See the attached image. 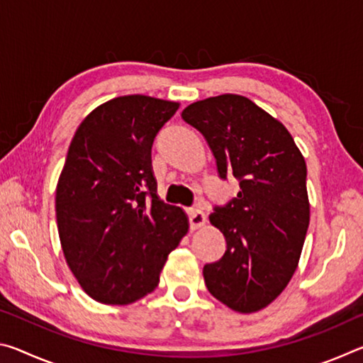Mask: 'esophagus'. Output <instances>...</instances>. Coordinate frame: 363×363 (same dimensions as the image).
<instances>
[{
  "mask_svg": "<svg viewBox=\"0 0 363 363\" xmlns=\"http://www.w3.org/2000/svg\"><path fill=\"white\" fill-rule=\"evenodd\" d=\"M189 223H190V227H192V230L203 227L205 223H206L205 213L201 210H196V208L189 210Z\"/></svg>",
  "mask_w": 363,
  "mask_h": 363,
  "instance_id": "34e87169",
  "label": "esophagus"
}]
</instances>
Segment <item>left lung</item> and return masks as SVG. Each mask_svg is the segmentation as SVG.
<instances>
[{"instance_id": "obj_1", "label": "left lung", "mask_w": 363, "mask_h": 363, "mask_svg": "<svg viewBox=\"0 0 363 363\" xmlns=\"http://www.w3.org/2000/svg\"><path fill=\"white\" fill-rule=\"evenodd\" d=\"M181 115L205 136L219 176L240 181L237 199L210 214L227 250L203 267L206 288L229 309L253 314L298 269L311 218L304 157L284 123L245 96L208 97Z\"/></svg>"}]
</instances>
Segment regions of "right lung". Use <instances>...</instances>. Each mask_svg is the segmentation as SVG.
I'll list each match as a JSON object with an SVG mask.
<instances>
[{"label": "right lung", "instance_id": "right-lung-1", "mask_svg": "<svg viewBox=\"0 0 363 363\" xmlns=\"http://www.w3.org/2000/svg\"><path fill=\"white\" fill-rule=\"evenodd\" d=\"M179 102L120 96L86 115L56 187L67 266L97 303L126 306L152 293L189 230L179 206L157 194L152 144ZM150 199H146V195Z\"/></svg>", "mask_w": 363, "mask_h": 363}]
</instances>
